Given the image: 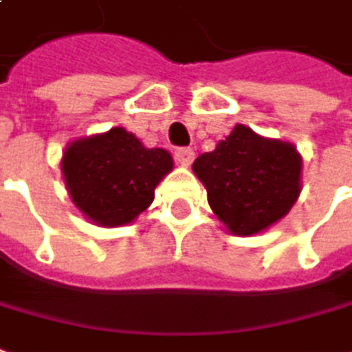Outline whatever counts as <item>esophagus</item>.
<instances>
[{"label": "esophagus", "mask_w": 352, "mask_h": 352, "mask_svg": "<svg viewBox=\"0 0 352 352\" xmlns=\"http://www.w3.org/2000/svg\"><path fill=\"white\" fill-rule=\"evenodd\" d=\"M175 160L181 166H190L192 160H195V150L192 148H177Z\"/></svg>", "instance_id": "1"}]
</instances>
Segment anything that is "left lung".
Segmentation results:
<instances>
[{"label":"left lung","instance_id":"8db88e82","mask_svg":"<svg viewBox=\"0 0 352 352\" xmlns=\"http://www.w3.org/2000/svg\"><path fill=\"white\" fill-rule=\"evenodd\" d=\"M300 156L293 144L236 125L214 152L198 156L192 171L208 204L235 235H254L291 210L300 192Z\"/></svg>","mask_w":352,"mask_h":352}]
</instances>
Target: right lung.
I'll use <instances>...</instances> for the list:
<instances>
[{
  "label": "right lung",
  "mask_w": 352,
  "mask_h": 352,
  "mask_svg": "<svg viewBox=\"0 0 352 352\" xmlns=\"http://www.w3.org/2000/svg\"><path fill=\"white\" fill-rule=\"evenodd\" d=\"M173 169L169 152L144 148L123 126L67 146L61 162L76 208L106 227L131 223L154 200V188Z\"/></svg>",
  "instance_id": "right-lung-1"
}]
</instances>
